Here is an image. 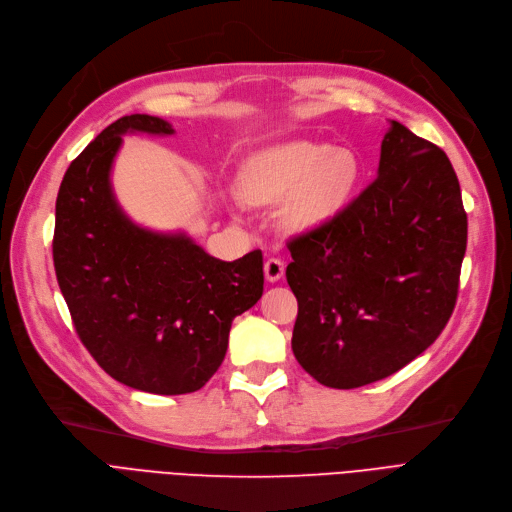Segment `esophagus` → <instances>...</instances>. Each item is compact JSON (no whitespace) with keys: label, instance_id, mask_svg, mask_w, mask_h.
<instances>
[{"label":"esophagus","instance_id":"esophagus-1","mask_svg":"<svg viewBox=\"0 0 512 512\" xmlns=\"http://www.w3.org/2000/svg\"><path fill=\"white\" fill-rule=\"evenodd\" d=\"M283 273H285V264L281 258H269L264 262V277H267V281L275 283L283 277Z\"/></svg>","mask_w":512,"mask_h":512}]
</instances>
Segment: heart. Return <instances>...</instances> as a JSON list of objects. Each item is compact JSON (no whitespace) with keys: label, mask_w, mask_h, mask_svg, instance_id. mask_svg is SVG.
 Returning a JSON list of instances; mask_svg holds the SVG:
<instances>
[{"label":"heart","mask_w":512,"mask_h":512,"mask_svg":"<svg viewBox=\"0 0 512 512\" xmlns=\"http://www.w3.org/2000/svg\"><path fill=\"white\" fill-rule=\"evenodd\" d=\"M357 180L359 161L351 151L302 140L256 153L245 163L241 189L252 203H275L292 195L290 222L311 227L349 201Z\"/></svg>","instance_id":"obj_1"}]
</instances>
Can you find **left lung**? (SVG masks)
<instances>
[{"label": "left lung", "mask_w": 512, "mask_h": 512, "mask_svg": "<svg viewBox=\"0 0 512 512\" xmlns=\"http://www.w3.org/2000/svg\"><path fill=\"white\" fill-rule=\"evenodd\" d=\"M466 231L447 155L391 121L372 185L288 241L292 351L304 372L357 388L424 353L454 313Z\"/></svg>", "instance_id": "1"}]
</instances>
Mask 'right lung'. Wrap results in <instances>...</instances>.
<instances>
[{"mask_svg": "<svg viewBox=\"0 0 512 512\" xmlns=\"http://www.w3.org/2000/svg\"><path fill=\"white\" fill-rule=\"evenodd\" d=\"M128 132L174 134L126 115L81 151L60 182L52 256L79 340L117 382L153 395L195 393L220 367L231 323L262 296V252L224 262L185 233L138 227L111 187Z\"/></svg>", "mask_w": 512, "mask_h": 512, "instance_id": "add662e5", "label": "right lung"}]
</instances>
